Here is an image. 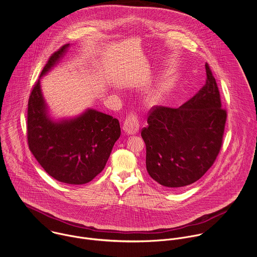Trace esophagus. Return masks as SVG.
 Wrapping results in <instances>:
<instances>
[{
	"label": "esophagus",
	"instance_id": "34e87169",
	"mask_svg": "<svg viewBox=\"0 0 257 257\" xmlns=\"http://www.w3.org/2000/svg\"><path fill=\"white\" fill-rule=\"evenodd\" d=\"M139 121L137 119V116L135 114H130L126 118L124 125H123V130L125 131L126 134L128 135H134L138 133L139 131Z\"/></svg>",
	"mask_w": 257,
	"mask_h": 257
}]
</instances>
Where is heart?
<instances>
[{"instance_id":"b5f03b06","label":"heart","mask_w":257,"mask_h":257,"mask_svg":"<svg viewBox=\"0 0 257 257\" xmlns=\"http://www.w3.org/2000/svg\"><path fill=\"white\" fill-rule=\"evenodd\" d=\"M170 86H171L170 82L166 81L161 83L159 86H157L153 90H151L147 95V103L150 105H158L161 102H163Z\"/></svg>"}]
</instances>
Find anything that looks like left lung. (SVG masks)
<instances>
[{
    "label": "left lung",
    "mask_w": 257,
    "mask_h": 257,
    "mask_svg": "<svg viewBox=\"0 0 257 257\" xmlns=\"http://www.w3.org/2000/svg\"><path fill=\"white\" fill-rule=\"evenodd\" d=\"M205 85L179 108L154 107L141 136L146 144V169L157 183L174 189L199 180L214 163L221 145L226 111L205 64Z\"/></svg>",
    "instance_id": "8db88e82"
}]
</instances>
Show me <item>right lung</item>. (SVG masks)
<instances>
[{"instance_id":"add662e5","label":"right lung","mask_w":257,"mask_h":257,"mask_svg":"<svg viewBox=\"0 0 257 257\" xmlns=\"http://www.w3.org/2000/svg\"><path fill=\"white\" fill-rule=\"evenodd\" d=\"M70 44L55 52L41 72L28 102L27 137L31 152L56 180L81 185L105 167L121 134L118 119L88 108L82 114L54 120L41 89V78L64 57Z\"/></svg>"}]
</instances>
